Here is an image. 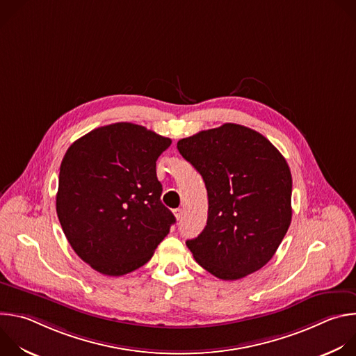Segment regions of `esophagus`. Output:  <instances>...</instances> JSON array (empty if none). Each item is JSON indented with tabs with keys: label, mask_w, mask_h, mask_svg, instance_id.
I'll use <instances>...</instances> for the list:
<instances>
[{
	"label": "esophagus",
	"mask_w": 356,
	"mask_h": 356,
	"mask_svg": "<svg viewBox=\"0 0 356 356\" xmlns=\"http://www.w3.org/2000/svg\"><path fill=\"white\" fill-rule=\"evenodd\" d=\"M173 214H175V217H176L177 220H180L181 216H183V209H176V210H173Z\"/></svg>",
	"instance_id": "esophagus-1"
}]
</instances>
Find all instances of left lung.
Here are the masks:
<instances>
[{"label": "left lung", "mask_w": 356, "mask_h": 356, "mask_svg": "<svg viewBox=\"0 0 356 356\" xmlns=\"http://www.w3.org/2000/svg\"><path fill=\"white\" fill-rule=\"evenodd\" d=\"M206 183L207 225L186 245L195 262L222 280L264 268L291 222V173L259 132L224 124L177 142Z\"/></svg>", "instance_id": "left-lung-1"}]
</instances>
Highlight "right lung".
Wrapping results in <instances>:
<instances>
[{"label":"right lung","mask_w":356,"mask_h":356,"mask_svg":"<svg viewBox=\"0 0 356 356\" xmlns=\"http://www.w3.org/2000/svg\"><path fill=\"white\" fill-rule=\"evenodd\" d=\"M172 139L131 122L92 129L60 165L56 211L73 250L94 270L143 266L176 222L162 201L156 161Z\"/></svg>","instance_id":"obj_1"}]
</instances>
